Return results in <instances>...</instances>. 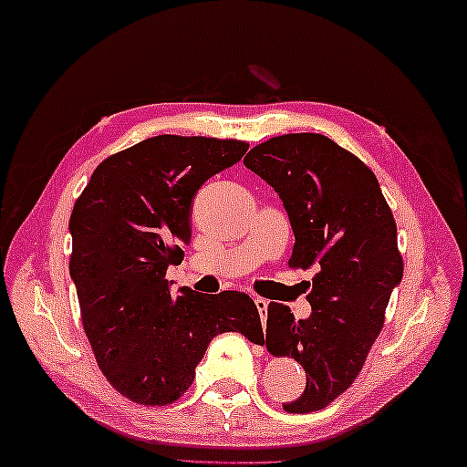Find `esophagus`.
Returning a JSON list of instances; mask_svg holds the SVG:
<instances>
[{
	"mask_svg": "<svg viewBox=\"0 0 467 467\" xmlns=\"http://www.w3.org/2000/svg\"><path fill=\"white\" fill-rule=\"evenodd\" d=\"M254 305L258 308V315H261V321L265 324V319H267V300L261 298V296H256L254 298Z\"/></svg>",
	"mask_w": 467,
	"mask_h": 467,
	"instance_id": "esophagus-1",
	"label": "esophagus"
}]
</instances>
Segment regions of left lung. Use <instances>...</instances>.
I'll list each match as a JSON object with an SVG mask.
<instances>
[{"label": "left lung", "mask_w": 467, "mask_h": 467, "mask_svg": "<svg viewBox=\"0 0 467 467\" xmlns=\"http://www.w3.org/2000/svg\"><path fill=\"white\" fill-rule=\"evenodd\" d=\"M244 164L288 211L296 240L288 267H317L306 296L311 317L294 321L288 306L269 303L265 347L296 358L306 374L285 411H319L355 382L382 332L403 277L397 223L374 171L326 135H277L250 150Z\"/></svg>", "instance_id": "1"}]
</instances>
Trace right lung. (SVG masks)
I'll use <instances>...</instances> for the list:
<instances>
[{
	"mask_svg": "<svg viewBox=\"0 0 467 467\" xmlns=\"http://www.w3.org/2000/svg\"><path fill=\"white\" fill-rule=\"evenodd\" d=\"M246 150L242 140L156 135L99 162L77 198L68 267L81 324L102 374L133 403H175L217 334L265 342L246 294L179 288L173 296L164 279L192 240L200 185Z\"/></svg>",
	"mask_w": 467,
	"mask_h": 467,
	"instance_id": "right-lung-1",
	"label": "right lung"
}]
</instances>
